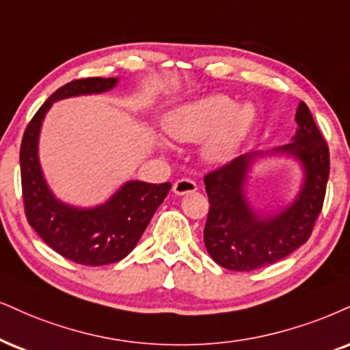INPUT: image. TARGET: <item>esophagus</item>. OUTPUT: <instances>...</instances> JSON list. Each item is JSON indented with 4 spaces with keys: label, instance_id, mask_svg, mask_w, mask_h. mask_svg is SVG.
<instances>
[{
    "label": "esophagus",
    "instance_id": "esophagus-1",
    "mask_svg": "<svg viewBox=\"0 0 350 350\" xmlns=\"http://www.w3.org/2000/svg\"><path fill=\"white\" fill-rule=\"evenodd\" d=\"M172 189H174L175 195L183 196V195H188V193H195L198 189V185L189 178H182V180H176Z\"/></svg>",
    "mask_w": 350,
    "mask_h": 350
}]
</instances>
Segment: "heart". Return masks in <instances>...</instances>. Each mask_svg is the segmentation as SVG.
Instances as JSON below:
<instances>
[{"label":"heart","instance_id":"b5f03b06","mask_svg":"<svg viewBox=\"0 0 350 350\" xmlns=\"http://www.w3.org/2000/svg\"><path fill=\"white\" fill-rule=\"evenodd\" d=\"M258 122L253 103H239L226 94H209L183 103L163 118V128L182 142L202 141V155L213 163L234 161Z\"/></svg>","mask_w":350,"mask_h":350}]
</instances>
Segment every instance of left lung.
Listing matches in <instances>:
<instances>
[{
	"mask_svg": "<svg viewBox=\"0 0 350 350\" xmlns=\"http://www.w3.org/2000/svg\"><path fill=\"white\" fill-rule=\"evenodd\" d=\"M297 133L280 148L250 152L204 176L209 213L204 245L219 266L230 271H253L282 260L312 235L321 213L329 176V149L314 123L307 103L295 113ZM287 154L299 160L304 170L299 195L274 215L254 211L246 198L249 170L258 157Z\"/></svg>",
	"mask_w": 350,
	"mask_h": 350,
	"instance_id": "8db88e82",
	"label": "left lung"
}]
</instances>
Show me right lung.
Returning a JSON list of instances; mask_svg holds the SVG:
<instances>
[{"label": "right lung", "instance_id": "obj_1", "mask_svg": "<svg viewBox=\"0 0 350 350\" xmlns=\"http://www.w3.org/2000/svg\"><path fill=\"white\" fill-rule=\"evenodd\" d=\"M116 83L118 77H88L64 84L33 115L21 142V182L27 221L50 248L77 265L103 266L128 256L172 188L170 183L131 180L103 204L76 208L59 201L46 185L38 161V137L46 111L56 100L107 92Z\"/></svg>", "mask_w": 350, "mask_h": 350}]
</instances>
